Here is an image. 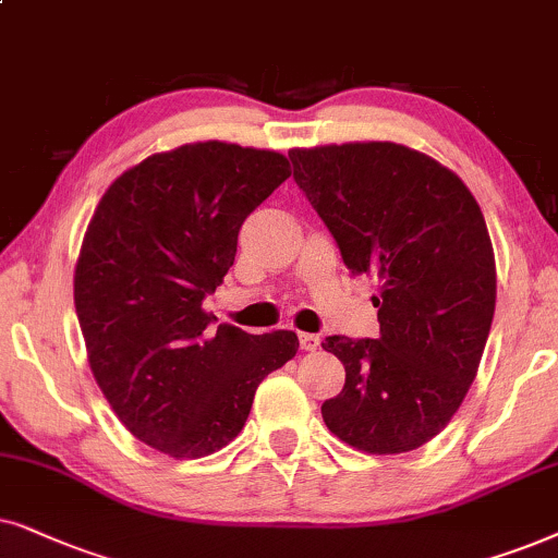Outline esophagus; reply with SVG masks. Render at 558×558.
Masks as SVG:
<instances>
[{"instance_id": "obj_1", "label": "esophagus", "mask_w": 558, "mask_h": 558, "mask_svg": "<svg viewBox=\"0 0 558 558\" xmlns=\"http://www.w3.org/2000/svg\"><path fill=\"white\" fill-rule=\"evenodd\" d=\"M299 341H301L303 352H316V349L322 347V339H318V333H299Z\"/></svg>"}]
</instances>
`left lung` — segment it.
Returning <instances> with one entry per match:
<instances>
[{
    "label": "left lung",
    "instance_id": "left-lung-1",
    "mask_svg": "<svg viewBox=\"0 0 558 558\" xmlns=\"http://www.w3.org/2000/svg\"><path fill=\"white\" fill-rule=\"evenodd\" d=\"M293 178L352 275H375L377 339L326 337L347 380L322 405L367 454L423 447L459 411L495 316V252L462 178L396 143L295 147Z\"/></svg>",
    "mask_w": 558,
    "mask_h": 558
}]
</instances>
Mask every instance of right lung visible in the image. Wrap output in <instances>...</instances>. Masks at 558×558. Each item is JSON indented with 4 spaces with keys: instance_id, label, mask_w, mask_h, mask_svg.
Returning a JSON list of instances; mask_svg holds the SVG:
<instances>
[{
    "instance_id": "right-lung-1",
    "label": "right lung",
    "mask_w": 558,
    "mask_h": 558,
    "mask_svg": "<svg viewBox=\"0 0 558 558\" xmlns=\"http://www.w3.org/2000/svg\"><path fill=\"white\" fill-rule=\"evenodd\" d=\"M291 175L286 155L232 143L155 153L109 185L88 221L73 303L88 365L135 439L173 459L240 434L295 331L214 326L202 308L234 265L242 221Z\"/></svg>"
}]
</instances>
